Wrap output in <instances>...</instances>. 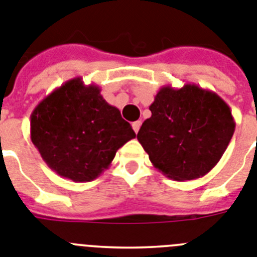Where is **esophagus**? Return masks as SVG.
Wrapping results in <instances>:
<instances>
[{"mask_svg": "<svg viewBox=\"0 0 257 257\" xmlns=\"http://www.w3.org/2000/svg\"><path fill=\"white\" fill-rule=\"evenodd\" d=\"M141 125H142V123H141L140 120H138V121H134V123L132 124V126H133V131L136 132V133H138V131H140Z\"/></svg>", "mask_w": 257, "mask_h": 257, "instance_id": "34e87169", "label": "esophagus"}]
</instances>
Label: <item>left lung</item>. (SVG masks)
I'll return each mask as SVG.
<instances>
[{
	"label": "left lung",
	"mask_w": 257,
	"mask_h": 257,
	"mask_svg": "<svg viewBox=\"0 0 257 257\" xmlns=\"http://www.w3.org/2000/svg\"><path fill=\"white\" fill-rule=\"evenodd\" d=\"M137 140L150 161L170 179L192 180L214 168L234 133L230 107L215 92L196 84L164 85L150 106Z\"/></svg>",
	"instance_id": "8db88e82"
}]
</instances>
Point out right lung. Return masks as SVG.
<instances>
[{
  "mask_svg": "<svg viewBox=\"0 0 257 257\" xmlns=\"http://www.w3.org/2000/svg\"><path fill=\"white\" fill-rule=\"evenodd\" d=\"M100 87L82 78L65 82L45 97L31 115V140L60 177L91 182L110 166L121 146L136 137L119 108L108 105Z\"/></svg>",
  "mask_w": 257,
  "mask_h": 257,
  "instance_id": "add662e5",
  "label": "right lung"
}]
</instances>
